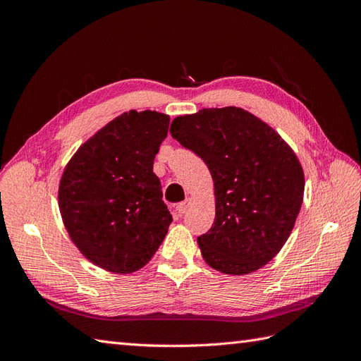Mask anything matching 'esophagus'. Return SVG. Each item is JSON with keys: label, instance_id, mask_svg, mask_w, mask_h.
I'll use <instances>...</instances> for the list:
<instances>
[{"label": "esophagus", "instance_id": "34e87169", "mask_svg": "<svg viewBox=\"0 0 361 361\" xmlns=\"http://www.w3.org/2000/svg\"><path fill=\"white\" fill-rule=\"evenodd\" d=\"M190 204H191V199H187L185 200L183 203H180V204H178V211H179V214H187L188 212V209H190Z\"/></svg>", "mask_w": 361, "mask_h": 361}]
</instances>
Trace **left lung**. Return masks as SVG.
<instances>
[{"label":"left lung","instance_id":"obj_1","mask_svg":"<svg viewBox=\"0 0 361 361\" xmlns=\"http://www.w3.org/2000/svg\"><path fill=\"white\" fill-rule=\"evenodd\" d=\"M174 140L200 157L215 187V220L197 238L224 274L253 272L285 245L300 214L304 173L274 129L236 106L203 108L171 122Z\"/></svg>","mask_w":361,"mask_h":361}]
</instances>
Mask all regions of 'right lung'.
I'll use <instances>...</instances> for the list:
<instances>
[{
	"label": "right lung",
	"mask_w": 361,
	"mask_h": 361,
	"mask_svg": "<svg viewBox=\"0 0 361 361\" xmlns=\"http://www.w3.org/2000/svg\"><path fill=\"white\" fill-rule=\"evenodd\" d=\"M170 117L129 111L78 149L64 169L59 204L73 244L94 265L116 274L143 268L173 218L162 200L154 159Z\"/></svg>",
	"instance_id": "obj_1"
}]
</instances>
